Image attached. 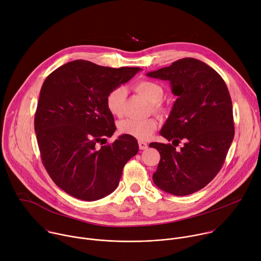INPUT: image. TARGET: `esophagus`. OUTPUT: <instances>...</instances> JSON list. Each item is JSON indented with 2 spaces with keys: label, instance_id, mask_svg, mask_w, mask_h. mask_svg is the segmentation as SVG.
Here are the masks:
<instances>
[{
  "label": "esophagus",
  "instance_id": "obj_1",
  "mask_svg": "<svg viewBox=\"0 0 261 261\" xmlns=\"http://www.w3.org/2000/svg\"><path fill=\"white\" fill-rule=\"evenodd\" d=\"M138 145H139L140 150H146V148H147V143H146V142L139 141V142H138Z\"/></svg>",
  "mask_w": 261,
  "mask_h": 261
}]
</instances>
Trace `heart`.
I'll list each match as a JSON object with an SVG mask.
<instances>
[{
    "instance_id": "heart-1",
    "label": "heart",
    "mask_w": 261,
    "mask_h": 261,
    "mask_svg": "<svg viewBox=\"0 0 261 261\" xmlns=\"http://www.w3.org/2000/svg\"><path fill=\"white\" fill-rule=\"evenodd\" d=\"M135 90L153 104L155 111L165 113V108L160 103L164 94L160 85L152 81H141L136 84ZM125 99L126 90L124 88L119 87L111 90L105 98V104L109 113L116 117H122L124 114ZM157 127L158 123L153 118L146 120L126 119L119 123L118 129L121 134L132 136L138 140H146L155 132Z\"/></svg>"
}]
</instances>
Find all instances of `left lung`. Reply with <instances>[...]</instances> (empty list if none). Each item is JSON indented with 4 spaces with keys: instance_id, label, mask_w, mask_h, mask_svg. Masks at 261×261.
I'll return each mask as SVG.
<instances>
[{
    "instance_id": "left-lung-1",
    "label": "left lung",
    "mask_w": 261,
    "mask_h": 261,
    "mask_svg": "<svg viewBox=\"0 0 261 261\" xmlns=\"http://www.w3.org/2000/svg\"><path fill=\"white\" fill-rule=\"evenodd\" d=\"M147 76L167 81L177 96L160 134L170 143H150L160 153L154 184L175 196L192 194L217 175L234 136L232 102L225 82L205 63L185 58Z\"/></svg>"
}]
</instances>
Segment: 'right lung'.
I'll return each mask as SVG.
<instances>
[{
  "instance_id": "add662e5",
  "label": "right lung",
  "mask_w": 261,
  "mask_h": 261,
  "mask_svg": "<svg viewBox=\"0 0 261 261\" xmlns=\"http://www.w3.org/2000/svg\"><path fill=\"white\" fill-rule=\"evenodd\" d=\"M139 70L76 60L59 67L44 81L35 132L46 171L69 195L94 201L114 192L125 164L137 154V140L129 135L98 144L117 129L105 104L107 94Z\"/></svg>"
}]
</instances>
